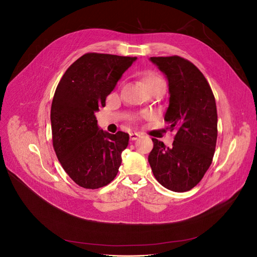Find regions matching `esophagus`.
Segmentation results:
<instances>
[{
  "label": "esophagus",
  "instance_id": "obj_1",
  "mask_svg": "<svg viewBox=\"0 0 257 257\" xmlns=\"http://www.w3.org/2000/svg\"><path fill=\"white\" fill-rule=\"evenodd\" d=\"M139 137H141V135H139L138 133H131L130 134V139H131V141H133V142L137 141Z\"/></svg>",
  "mask_w": 257,
  "mask_h": 257
}]
</instances>
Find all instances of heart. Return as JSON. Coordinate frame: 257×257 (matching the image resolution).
I'll use <instances>...</instances> for the list:
<instances>
[{
	"label": "heart",
	"instance_id": "1",
	"mask_svg": "<svg viewBox=\"0 0 257 257\" xmlns=\"http://www.w3.org/2000/svg\"><path fill=\"white\" fill-rule=\"evenodd\" d=\"M143 83L145 85L146 90L150 89L153 87H157V85H165V81L160 76L157 75H148L143 79Z\"/></svg>",
	"mask_w": 257,
	"mask_h": 257
}]
</instances>
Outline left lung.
<instances>
[{
  "mask_svg": "<svg viewBox=\"0 0 257 257\" xmlns=\"http://www.w3.org/2000/svg\"><path fill=\"white\" fill-rule=\"evenodd\" d=\"M168 80L169 105L164 120L176 130L173 147L152 138L148 161L155 179L174 192L197 185L212 163L217 113L211 88L199 69L181 57H151Z\"/></svg>",
  "mask_w": 257,
  "mask_h": 257,
  "instance_id": "left-lung-1",
  "label": "left lung"
}]
</instances>
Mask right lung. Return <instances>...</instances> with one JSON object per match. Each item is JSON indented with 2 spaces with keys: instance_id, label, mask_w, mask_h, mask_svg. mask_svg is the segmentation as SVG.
<instances>
[{
  "instance_id": "add662e5",
  "label": "right lung",
  "mask_w": 257,
  "mask_h": 257,
  "mask_svg": "<svg viewBox=\"0 0 257 257\" xmlns=\"http://www.w3.org/2000/svg\"><path fill=\"white\" fill-rule=\"evenodd\" d=\"M136 59L85 53L66 69L54 92L53 148L65 173L81 188H103L118 174L130 136L99 130L95 112Z\"/></svg>"
}]
</instances>
